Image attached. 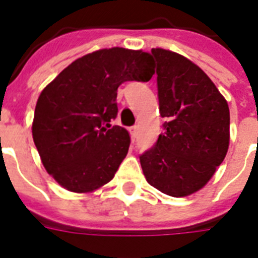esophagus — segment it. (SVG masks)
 Returning a JSON list of instances; mask_svg holds the SVG:
<instances>
[{
  "label": "esophagus",
  "instance_id": "1",
  "mask_svg": "<svg viewBox=\"0 0 258 258\" xmlns=\"http://www.w3.org/2000/svg\"><path fill=\"white\" fill-rule=\"evenodd\" d=\"M130 130H131V135H133V138H137L138 131H139V125H133Z\"/></svg>",
  "mask_w": 258,
  "mask_h": 258
}]
</instances>
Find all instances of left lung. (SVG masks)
Segmentation results:
<instances>
[{
  "instance_id": "1",
  "label": "left lung",
  "mask_w": 258,
  "mask_h": 258,
  "mask_svg": "<svg viewBox=\"0 0 258 258\" xmlns=\"http://www.w3.org/2000/svg\"><path fill=\"white\" fill-rule=\"evenodd\" d=\"M165 133L139 160L147 182L173 198L202 189L223 162L230 142L227 101L185 56L153 48Z\"/></svg>"
}]
</instances>
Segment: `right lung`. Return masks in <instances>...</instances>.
Masks as SVG:
<instances>
[{"instance_id":"add662e5","label":"right lung","mask_w":258,"mask_h":258,"mask_svg":"<svg viewBox=\"0 0 258 258\" xmlns=\"http://www.w3.org/2000/svg\"><path fill=\"white\" fill-rule=\"evenodd\" d=\"M153 74L149 52L113 47L78 58L43 89L32 137L59 185L86 194L111 181L130 147L127 130L109 124L117 116V88Z\"/></svg>"}]
</instances>
